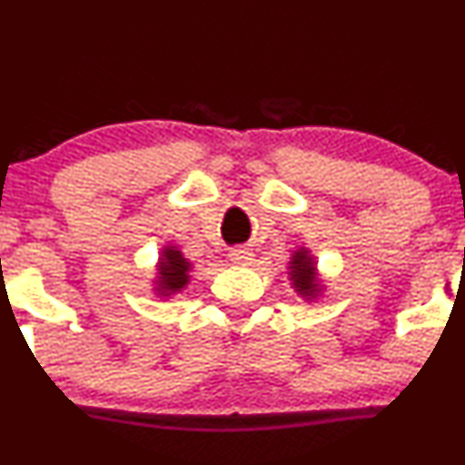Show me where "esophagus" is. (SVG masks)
<instances>
[{"instance_id":"34e87169","label":"esophagus","mask_w":465,"mask_h":465,"mask_svg":"<svg viewBox=\"0 0 465 465\" xmlns=\"http://www.w3.org/2000/svg\"><path fill=\"white\" fill-rule=\"evenodd\" d=\"M229 259L236 262V265H250L254 261V252L250 247H236V250H232Z\"/></svg>"}]
</instances>
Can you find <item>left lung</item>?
Here are the masks:
<instances>
[{"instance_id":"obj_1","label":"left lung","mask_w":465,"mask_h":465,"mask_svg":"<svg viewBox=\"0 0 465 465\" xmlns=\"http://www.w3.org/2000/svg\"><path fill=\"white\" fill-rule=\"evenodd\" d=\"M290 267H292V279H294V285L299 288V292L306 294V297L315 294L317 292L315 265H312V261L308 259L306 252H297V254H294V261L290 262Z\"/></svg>"}]
</instances>
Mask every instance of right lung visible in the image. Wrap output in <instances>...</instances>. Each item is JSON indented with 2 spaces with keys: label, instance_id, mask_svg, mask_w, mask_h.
<instances>
[{
  "label": "right lung",
  "instance_id": "add662e5",
  "mask_svg": "<svg viewBox=\"0 0 465 465\" xmlns=\"http://www.w3.org/2000/svg\"><path fill=\"white\" fill-rule=\"evenodd\" d=\"M186 272H189V262H186L184 256L177 250H173V247H168L163 252L162 265H159V290L166 294L182 290L186 281H189Z\"/></svg>",
  "mask_w": 465,
  "mask_h": 465
}]
</instances>
